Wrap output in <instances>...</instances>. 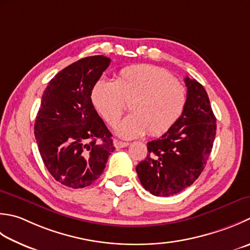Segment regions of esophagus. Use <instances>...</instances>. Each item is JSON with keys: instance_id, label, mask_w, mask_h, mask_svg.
Instances as JSON below:
<instances>
[{"instance_id": "34e87169", "label": "esophagus", "mask_w": 250, "mask_h": 250, "mask_svg": "<svg viewBox=\"0 0 250 250\" xmlns=\"http://www.w3.org/2000/svg\"><path fill=\"white\" fill-rule=\"evenodd\" d=\"M114 145H115L116 148H124V147H126V146L129 145V143H128V142H122V141L115 140Z\"/></svg>"}]
</instances>
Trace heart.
I'll list each match as a JSON object with an SVG mask.
<instances>
[{
	"label": "heart",
	"instance_id": "obj_1",
	"mask_svg": "<svg viewBox=\"0 0 250 250\" xmlns=\"http://www.w3.org/2000/svg\"><path fill=\"white\" fill-rule=\"evenodd\" d=\"M92 103L109 125L124 115L125 103L132 114L117 125L122 139L149 134H165L183 116L188 105V90L163 68L136 65L124 68L116 81L100 80L93 86Z\"/></svg>",
	"mask_w": 250,
	"mask_h": 250
}]
</instances>
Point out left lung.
I'll return each mask as SVG.
<instances>
[{"label":"left lung","instance_id":"1","mask_svg":"<svg viewBox=\"0 0 250 250\" xmlns=\"http://www.w3.org/2000/svg\"><path fill=\"white\" fill-rule=\"evenodd\" d=\"M188 105L173 128L147 143L148 154L136 166L143 188L155 196L168 197L190 187L203 172L216 138V117L204 86L184 79Z\"/></svg>","mask_w":250,"mask_h":250}]
</instances>
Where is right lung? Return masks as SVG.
Returning a JSON list of instances; mask_svg holds the SVG:
<instances>
[{"instance_id":"right-lung-1","label":"right lung","mask_w":250,"mask_h":250,"mask_svg":"<svg viewBox=\"0 0 250 250\" xmlns=\"http://www.w3.org/2000/svg\"><path fill=\"white\" fill-rule=\"evenodd\" d=\"M110 58H81L63 68L44 91L34 136L48 172L71 188L94 183L115 150L111 133L92 104L91 93Z\"/></svg>"}]
</instances>
